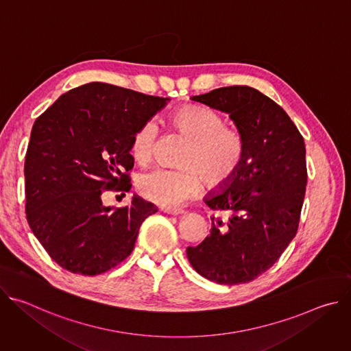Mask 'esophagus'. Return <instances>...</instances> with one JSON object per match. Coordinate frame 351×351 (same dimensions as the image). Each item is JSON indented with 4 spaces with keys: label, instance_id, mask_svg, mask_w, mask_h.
I'll list each match as a JSON object with an SVG mask.
<instances>
[{
    "label": "esophagus",
    "instance_id": "obj_1",
    "mask_svg": "<svg viewBox=\"0 0 351 351\" xmlns=\"http://www.w3.org/2000/svg\"><path fill=\"white\" fill-rule=\"evenodd\" d=\"M161 211L165 214H169V215H180L184 213L182 208H173V207H162Z\"/></svg>",
    "mask_w": 351,
    "mask_h": 351
}]
</instances>
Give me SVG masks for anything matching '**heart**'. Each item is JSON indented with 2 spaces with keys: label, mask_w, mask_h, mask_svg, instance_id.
Here are the masks:
<instances>
[{
  "label": "heart",
  "mask_w": 351,
  "mask_h": 351,
  "mask_svg": "<svg viewBox=\"0 0 351 351\" xmlns=\"http://www.w3.org/2000/svg\"><path fill=\"white\" fill-rule=\"evenodd\" d=\"M173 129L187 140L179 157V169L156 168L138 175L137 190L145 198L176 207L202 190L203 182L223 186L239 172L244 158L241 134L225 126L223 118L215 111L189 104L171 117ZM157 141V125L143 123L133 134L130 153L138 164L153 158Z\"/></svg>",
  "instance_id": "heart-1"
}]
</instances>
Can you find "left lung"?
<instances>
[{
  "mask_svg": "<svg viewBox=\"0 0 351 351\" xmlns=\"http://www.w3.org/2000/svg\"><path fill=\"white\" fill-rule=\"evenodd\" d=\"M226 112L244 140L236 176L204 203L230 214L213 217L211 233L187 247L193 268L221 285H239L269 269L297 233L306 184V144L289 115L261 91L248 86L215 88L190 98Z\"/></svg>",
  "mask_w": 351,
  "mask_h": 351,
  "instance_id": "1",
  "label": "left lung"
}]
</instances>
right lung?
Listing matches in <instances>:
<instances>
[{
    "label": "right lung",
    "mask_w": 351,
    "mask_h": 351,
    "mask_svg": "<svg viewBox=\"0 0 351 351\" xmlns=\"http://www.w3.org/2000/svg\"><path fill=\"white\" fill-rule=\"evenodd\" d=\"M169 98L107 83L62 94L32 129L25 160L27 223L64 269L94 276L122 263L143 221L158 208L138 195L123 208L106 207L104 190L129 191L134 132Z\"/></svg>",
    "instance_id": "add662e5"
}]
</instances>
